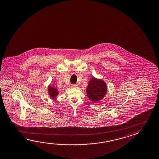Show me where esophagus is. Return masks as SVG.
<instances>
[{"instance_id":"obj_1","label":"esophagus","mask_w":159,"mask_h":159,"mask_svg":"<svg viewBox=\"0 0 159 159\" xmlns=\"http://www.w3.org/2000/svg\"><path fill=\"white\" fill-rule=\"evenodd\" d=\"M71 87L72 88H78V85H76V84H73Z\"/></svg>"}]
</instances>
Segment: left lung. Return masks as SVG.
<instances>
[{"instance_id":"left-lung-1","label":"left lung","mask_w":159,"mask_h":159,"mask_svg":"<svg viewBox=\"0 0 159 159\" xmlns=\"http://www.w3.org/2000/svg\"><path fill=\"white\" fill-rule=\"evenodd\" d=\"M107 89L106 82L101 79L92 77L86 89V95L91 102H99L107 95Z\"/></svg>"}]
</instances>
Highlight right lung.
Segmentation results:
<instances>
[{
  "instance_id": "right-lung-1",
  "label": "right lung",
  "mask_w": 159,
  "mask_h": 159,
  "mask_svg": "<svg viewBox=\"0 0 159 159\" xmlns=\"http://www.w3.org/2000/svg\"><path fill=\"white\" fill-rule=\"evenodd\" d=\"M59 91L57 88H54L51 85L48 86V94L51 99H57V96L59 94Z\"/></svg>"
}]
</instances>
